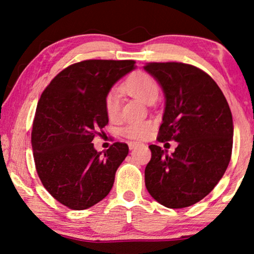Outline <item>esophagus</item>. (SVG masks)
Here are the masks:
<instances>
[{"label":"esophagus","mask_w":254,"mask_h":254,"mask_svg":"<svg viewBox=\"0 0 254 254\" xmlns=\"http://www.w3.org/2000/svg\"><path fill=\"white\" fill-rule=\"evenodd\" d=\"M138 145V142H129V143H128V147H129V149L131 150V149H134L135 147H137Z\"/></svg>","instance_id":"34e87169"}]
</instances>
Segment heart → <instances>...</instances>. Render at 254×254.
<instances>
[{
	"mask_svg": "<svg viewBox=\"0 0 254 254\" xmlns=\"http://www.w3.org/2000/svg\"><path fill=\"white\" fill-rule=\"evenodd\" d=\"M123 89L131 97L141 100L142 103L149 104L151 100L157 98L159 85L150 74L144 71H137L128 77L123 85ZM104 109L107 118L111 121H116L120 117L121 110V95L118 89H112L106 93L104 98ZM151 129V124L149 121L131 123L121 128L120 134L133 140H142L147 137Z\"/></svg>",
	"mask_w": 254,
	"mask_h": 254,
	"instance_id": "b5f03b06",
	"label": "heart"
}]
</instances>
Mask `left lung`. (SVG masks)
Returning a JSON list of instances; mask_svg holds the SVG:
<instances>
[{"label":"left lung","instance_id":"8db88e82","mask_svg":"<svg viewBox=\"0 0 254 254\" xmlns=\"http://www.w3.org/2000/svg\"><path fill=\"white\" fill-rule=\"evenodd\" d=\"M144 70L154 76L165 96L157 140L178 142L170 156L158 145H149L145 187L163 206L190 207L214 190L230 162V107L216 82L192 64L150 62Z\"/></svg>","mask_w":254,"mask_h":254}]
</instances>
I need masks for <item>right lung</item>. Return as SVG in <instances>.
Segmentation results:
<instances>
[{
    "instance_id": "right-lung-1",
    "label": "right lung",
    "mask_w": 254,
    "mask_h": 254,
    "mask_svg": "<svg viewBox=\"0 0 254 254\" xmlns=\"http://www.w3.org/2000/svg\"><path fill=\"white\" fill-rule=\"evenodd\" d=\"M135 69L133 60H85L52 79L38 102L31 143L37 173L55 200L83 210L110 193L128 145L114 142L98 152L91 143L109 124L104 98Z\"/></svg>"
}]
</instances>
